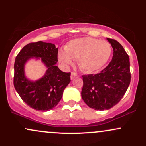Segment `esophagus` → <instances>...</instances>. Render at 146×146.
<instances>
[{"instance_id": "esophagus-1", "label": "esophagus", "mask_w": 146, "mask_h": 146, "mask_svg": "<svg viewBox=\"0 0 146 146\" xmlns=\"http://www.w3.org/2000/svg\"><path fill=\"white\" fill-rule=\"evenodd\" d=\"M76 77H77V73H75V72H71V80H73V79L76 78Z\"/></svg>"}]
</instances>
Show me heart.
Returning a JSON list of instances; mask_svg holds the SVG:
<instances>
[{"label":"heart","instance_id":"obj_1","mask_svg":"<svg viewBox=\"0 0 146 146\" xmlns=\"http://www.w3.org/2000/svg\"><path fill=\"white\" fill-rule=\"evenodd\" d=\"M64 50L58 53L60 62L69 65L73 60H78L79 67L88 73L101 69L112 53L111 44L108 42L91 37L72 40L66 44Z\"/></svg>","mask_w":146,"mask_h":146}]
</instances>
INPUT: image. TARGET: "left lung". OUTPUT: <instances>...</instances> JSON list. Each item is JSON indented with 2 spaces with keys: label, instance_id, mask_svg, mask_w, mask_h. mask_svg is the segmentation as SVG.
Here are the masks:
<instances>
[{
  "label": "left lung",
  "instance_id": "obj_1",
  "mask_svg": "<svg viewBox=\"0 0 146 146\" xmlns=\"http://www.w3.org/2000/svg\"><path fill=\"white\" fill-rule=\"evenodd\" d=\"M113 48V60L97 74L84 75L82 98L90 108L108 110L118 104L130 83V58L119 42L107 38Z\"/></svg>",
  "mask_w": 146,
  "mask_h": 146
}]
</instances>
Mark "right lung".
<instances>
[{
  "label": "right lung",
  "instance_id": "1",
  "mask_svg": "<svg viewBox=\"0 0 146 146\" xmlns=\"http://www.w3.org/2000/svg\"><path fill=\"white\" fill-rule=\"evenodd\" d=\"M58 48L52 43L31 42L21 49L14 63V85L22 100L33 109L48 111L62 98L64 88L71 82V73L62 71L56 66ZM40 57L48 68L43 78L31 82L25 78L24 64L30 57Z\"/></svg>",
  "mask_w": 146,
  "mask_h": 146
}]
</instances>
